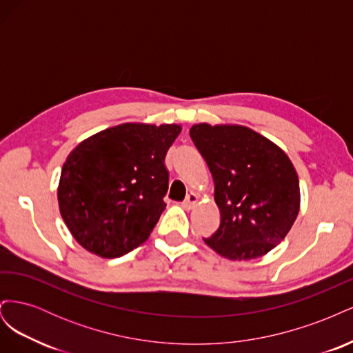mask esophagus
Here are the masks:
<instances>
[{
    "label": "esophagus",
    "instance_id": "obj_1",
    "mask_svg": "<svg viewBox=\"0 0 353 353\" xmlns=\"http://www.w3.org/2000/svg\"><path fill=\"white\" fill-rule=\"evenodd\" d=\"M197 201H199V197H197V194H196V193H188V194H187V197H185V199H184V201H183V208H184V209H187V210L193 209V208H196Z\"/></svg>",
    "mask_w": 353,
    "mask_h": 353
}]
</instances>
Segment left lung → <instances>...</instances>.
<instances>
[{"mask_svg": "<svg viewBox=\"0 0 353 353\" xmlns=\"http://www.w3.org/2000/svg\"><path fill=\"white\" fill-rule=\"evenodd\" d=\"M190 137L215 183L219 228L203 239L230 261L271 252L301 209L296 169L283 148L243 125L197 123Z\"/></svg>", "mask_w": 353, "mask_h": 353, "instance_id": "left-lung-1", "label": "left lung"}]
</instances>
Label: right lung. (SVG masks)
Listing matches in <instances>:
<instances>
[{
	"label": "right lung",
	"mask_w": 353,
	"mask_h": 353,
	"mask_svg": "<svg viewBox=\"0 0 353 353\" xmlns=\"http://www.w3.org/2000/svg\"><path fill=\"white\" fill-rule=\"evenodd\" d=\"M176 123H122L79 143L57 187L60 215L73 239L100 258H119L141 245L166 208L165 156Z\"/></svg>",
	"instance_id": "1"
}]
</instances>
